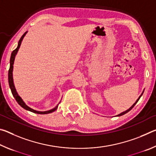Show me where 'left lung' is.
Wrapping results in <instances>:
<instances>
[{"mask_svg":"<svg viewBox=\"0 0 156 156\" xmlns=\"http://www.w3.org/2000/svg\"><path fill=\"white\" fill-rule=\"evenodd\" d=\"M144 92V91H143ZM143 92H142V94L140 95V97L138 98V100H136V102H135V103H134L133 105H132V106L130 107V108H129V109H127V110H126V111H125V112H122V113H120V114H118L117 116H120V115H124V114H125V113H127V112H129V111H130V110H131L132 109V108H133L134 106H135V105H136V104L137 103V102H138V100H139V99L140 98V97L142 96V94H143Z\"/></svg>","mask_w":156,"mask_h":156,"instance_id":"8db88e82","label":"left lung"}]
</instances>
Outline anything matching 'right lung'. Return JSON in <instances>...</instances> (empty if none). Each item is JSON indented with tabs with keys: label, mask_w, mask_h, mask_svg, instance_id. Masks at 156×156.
I'll return each mask as SVG.
<instances>
[{
	"label": "right lung",
	"mask_w": 156,
	"mask_h": 156,
	"mask_svg": "<svg viewBox=\"0 0 156 156\" xmlns=\"http://www.w3.org/2000/svg\"><path fill=\"white\" fill-rule=\"evenodd\" d=\"M27 33V31H26V32L23 34V35L21 36L20 39L18 41V47L17 48L14 49V51H12V55H11V58H10V67H9V72H8V80H9V87L11 89V91H12V93L13 96L14 97V98L16 100V102L18 103V105H20V106L22 107L23 109H25L27 111H30L31 112H33V113H38V114H47V113H52L54 112V111H56L58 108V105H57L56 107H55L54 109H52L51 110H49V111H46V112H38V111H36V110H34L33 109H31L30 107H28L27 105H26L24 101H23V99L21 98L20 97V96H18V94L17 93L16 90V88L14 87V80H13V65H14V59H15V56L16 55L17 52L18 51V49H19L20 47V44L21 43H22V41L23 38H24L25 36L26 35V34Z\"/></svg>",
	"instance_id": "right-lung-1"
}]
</instances>
